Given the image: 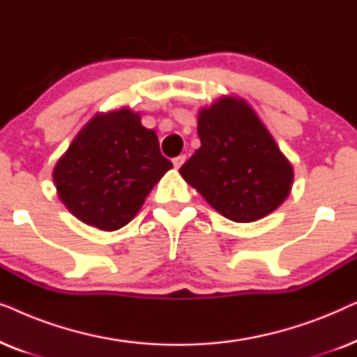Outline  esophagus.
Wrapping results in <instances>:
<instances>
[{
    "mask_svg": "<svg viewBox=\"0 0 357 357\" xmlns=\"http://www.w3.org/2000/svg\"><path fill=\"white\" fill-rule=\"evenodd\" d=\"M185 159H187V158H185L183 154H180V155H177V158H174V159H172V162H174V167H175V169L182 167L183 162H185Z\"/></svg>",
    "mask_w": 357,
    "mask_h": 357,
    "instance_id": "1",
    "label": "esophagus"
}]
</instances>
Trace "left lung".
<instances>
[{"label":"left lung","instance_id":"obj_1","mask_svg":"<svg viewBox=\"0 0 357 357\" xmlns=\"http://www.w3.org/2000/svg\"><path fill=\"white\" fill-rule=\"evenodd\" d=\"M198 136L202 148L180 174L224 218L257 221L289 195V160L245 100L224 97L199 112Z\"/></svg>","mask_w":357,"mask_h":357}]
</instances>
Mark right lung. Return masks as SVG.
Here are the masks:
<instances>
[{"label":"right lung","mask_w":357,"mask_h":357,"mask_svg":"<svg viewBox=\"0 0 357 357\" xmlns=\"http://www.w3.org/2000/svg\"><path fill=\"white\" fill-rule=\"evenodd\" d=\"M172 162L138 114L97 115L79 131L53 170L65 206L102 231L128 224Z\"/></svg>","instance_id":"obj_1"}]
</instances>
